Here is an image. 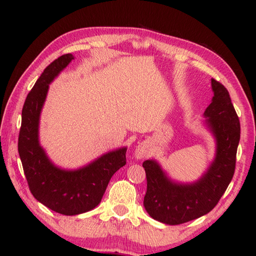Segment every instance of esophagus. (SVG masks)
I'll use <instances>...</instances> for the list:
<instances>
[{
	"label": "esophagus",
	"instance_id": "1",
	"mask_svg": "<svg viewBox=\"0 0 256 256\" xmlns=\"http://www.w3.org/2000/svg\"><path fill=\"white\" fill-rule=\"evenodd\" d=\"M150 153V146L148 143H140L136 146L134 152V156L136 160H143L146 156H148Z\"/></svg>",
	"mask_w": 256,
	"mask_h": 256
}]
</instances>
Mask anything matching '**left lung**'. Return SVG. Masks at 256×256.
Returning <instances> with one entry per match:
<instances>
[{"mask_svg":"<svg viewBox=\"0 0 256 256\" xmlns=\"http://www.w3.org/2000/svg\"><path fill=\"white\" fill-rule=\"evenodd\" d=\"M214 98L204 116L206 128L216 138V157L197 182H176L154 160L143 162L148 180L145 210L152 218L176 226L200 218L219 202L232 180L236 150L240 142V121L229 92L219 81L211 79Z\"/></svg>","mask_w":256,"mask_h":256,"instance_id":"1","label":"left lung"}]
</instances>
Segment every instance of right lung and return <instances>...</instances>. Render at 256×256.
<instances>
[{"label":"right lung","mask_w":256,"mask_h":256,"mask_svg":"<svg viewBox=\"0 0 256 256\" xmlns=\"http://www.w3.org/2000/svg\"><path fill=\"white\" fill-rule=\"evenodd\" d=\"M72 59V54L60 56L38 78L22 110L18 135V154L32 194L47 208L64 216L80 214L96 208L114 172L126 164V148H122L78 170H62L52 164L40 146V116L50 84Z\"/></svg>","instance_id":"obj_1"}]
</instances>
